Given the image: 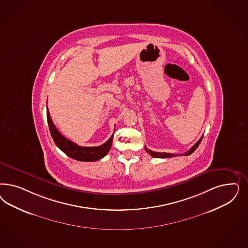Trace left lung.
Returning <instances> with one entry per match:
<instances>
[{
  "mask_svg": "<svg viewBox=\"0 0 248 248\" xmlns=\"http://www.w3.org/2000/svg\"><path fill=\"white\" fill-rule=\"evenodd\" d=\"M202 140V137L201 138L200 140H199L196 143L194 144V145L192 146V148H191L188 152H186V153H184V154H180V156H188V155L192 154V152H194V151L198 148V146H199V144L201 143ZM145 150H146V152H148V153H149L151 156H152L153 158H171V157L179 156V155H177V154H172V153L152 152V151L149 150V149H147V148H145Z\"/></svg>",
  "mask_w": 248,
  "mask_h": 248,
  "instance_id": "8db88e82",
  "label": "left lung"
}]
</instances>
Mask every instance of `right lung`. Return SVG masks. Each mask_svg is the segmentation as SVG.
I'll use <instances>...</instances> for the list:
<instances>
[{
    "mask_svg": "<svg viewBox=\"0 0 248 248\" xmlns=\"http://www.w3.org/2000/svg\"><path fill=\"white\" fill-rule=\"evenodd\" d=\"M46 116H47L48 126L56 146L64 152L68 157L74 160L79 161H96L105 157L111 148L113 136L112 135L108 141L98 147H81L78 144L73 142L71 140L64 138L54 125L52 119L50 117L48 108H46Z\"/></svg>",
    "mask_w": 248,
    "mask_h": 248,
    "instance_id": "right-lung-1",
    "label": "right lung"
}]
</instances>
